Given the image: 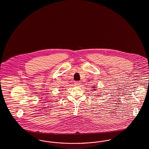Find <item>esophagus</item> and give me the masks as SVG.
Returning a JSON list of instances; mask_svg holds the SVG:
<instances>
[{"instance_id":"1","label":"esophagus","mask_w":149,"mask_h":149,"mask_svg":"<svg viewBox=\"0 0 149 149\" xmlns=\"http://www.w3.org/2000/svg\"><path fill=\"white\" fill-rule=\"evenodd\" d=\"M81 84V82L80 81H77L75 82V85L76 86H80V85Z\"/></svg>"}]
</instances>
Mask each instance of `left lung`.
<instances>
[{
	"instance_id": "8db88e82",
	"label": "left lung",
	"mask_w": 149,
	"mask_h": 149,
	"mask_svg": "<svg viewBox=\"0 0 149 149\" xmlns=\"http://www.w3.org/2000/svg\"><path fill=\"white\" fill-rule=\"evenodd\" d=\"M94 87H94L93 86V88H94ZM94 89H96V88H94Z\"/></svg>"
}]
</instances>
